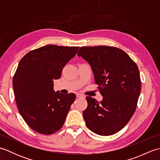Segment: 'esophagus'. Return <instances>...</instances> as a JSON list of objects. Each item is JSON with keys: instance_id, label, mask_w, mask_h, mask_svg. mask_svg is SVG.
Listing matches in <instances>:
<instances>
[{"instance_id": "obj_1", "label": "esophagus", "mask_w": 160, "mask_h": 160, "mask_svg": "<svg viewBox=\"0 0 160 160\" xmlns=\"http://www.w3.org/2000/svg\"><path fill=\"white\" fill-rule=\"evenodd\" d=\"M76 96L78 98H85V96H84V95L82 94V93H78L76 94Z\"/></svg>"}]
</instances>
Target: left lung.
I'll return each instance as SVG.
<instances>
[{
  "instance_id": "left-lung-1",
  "label": "left lung",
  "mask_w": 160,
  "mask_h": 160,
  "mask_svg": "<svg viewBox=\"0 0 160 160\" xmlns=\"http://www.w3.org/2000/svg\"><path fill=\"white\" fill-rule=\"evenodd\" d=\"M78 56L90 64L94 83L103 97L100 102L86 98L83 118L87 127L100 135L116 133L136 110L141 90L138 67L127 53L115 47H82Z\"/></svg>"
}]
</instances>
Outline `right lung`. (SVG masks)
Returning <instances> with one entry per match:
<instances>
[{
    "label": "right lung",
    "mask_w": 160,
    "mask_h": 160,
    "mask_svg": "<svg viewBox=\"0 0 160 160\" xmlns=\"http://www.w3.org/2000/svg\"><path fill=\"white\" fill-rule=\"evenodd\" d=\"M79 47L49 45L23 56L13 78V87L20 114L29 127L42 135H51L62 127L76 95L53 90L68 62Z\"/></svg>",
    "instance_id": "right-lung-1"
}]
</instances>
